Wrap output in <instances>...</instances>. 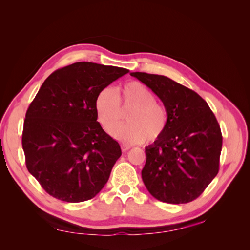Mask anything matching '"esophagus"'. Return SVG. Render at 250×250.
Returning a JSON list of instances; mask_svg holds the SVG:
<instances>
[{
    "label": "esophagus",
    "mask_w": 250,
    "mask_h": 250,
    "mask_svg": "<svg viewBox=\"0 0 250 250\" xmlns=\"http://www.w3.org/2000/svg\"><path fill=\"white\" fill-rule=\"evenodd\" d=\"M131 145H128V144H122L121 145V149L124 150V151H126V150H129V149H131Z\"/></svg>",
    "instance_id": "obj_1"
}]
</instances>
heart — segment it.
Listing matches in <instances>:
<instances>
[{
	"label": "heart",
	"instance_id": "b5f03b06",
	"mask_svg": "<svg viewBox=\"0 0 250 250\" xmlns=\"http://www.w3.org/2000/svg\"><path fill=\"white\" fill-rule=\"evenodd\" d=\"M132 107L126 116L129 124L119 126L115 136L126 143L156 140L167 128V115L163 106L156 102L150 89L140 82H130L121 88L119 99L114 89L104 88L95 98L94 107L103 128L113 133L121 120L120 103Z\"/></svg>",
	"mask_w": 250,
	"mask_h": 250
}]
</instances>
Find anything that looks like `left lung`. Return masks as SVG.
Here are the masks:
<instances>
[{"label":"left lung","instance_id":"left-lung-1","mask_svg":"<svg viewBox=\"0 0 250 250\" xmlns=\"http://www.w3.org/2000/svg\"><path fill=\"white\" fill-rule=\"evenodd\" d=\"M131 76L157 94L167 115L162 135L145 148L143 182L159 201L189 203L218 174L222 147L218 121L205 100L171 78L142 72Z\"/></svg>","mask_w":250,"mask_h":250}]
</instances>
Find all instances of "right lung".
<instances>
[{
    "instance_id": "1",
    "label": "right lung",
    "mask_w": 250,
    "mask_h": 250,
    "mask_svg": "<svg viewBox=\"0 0 250 250\" xmlns=\"http://www.w3.org/2000/svg\"><path fill=\"white\" fill-rule=\"evenodd\" d=\"M129 70L76 62L47 77L25 114L22 148L28 171L47 193L70 203L94 198L121 156L97 121L98 93Z\"/></svg>"
}]
</instances>
